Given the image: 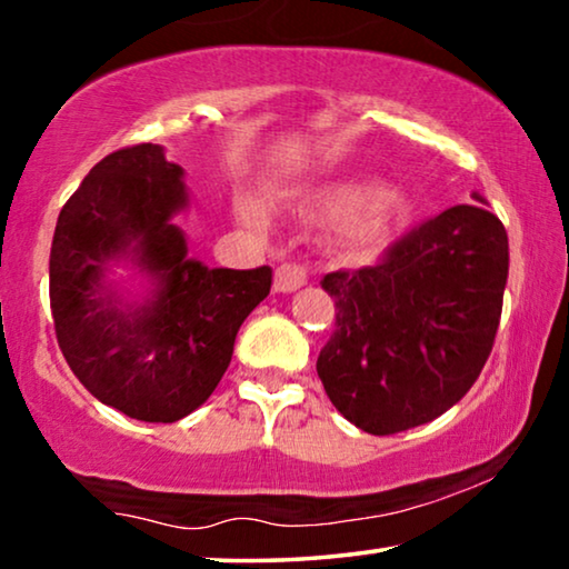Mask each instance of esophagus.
<instances>
[{
    "instance_id": "1",
    "label": "esophagus",
    "mask_w": 569,
    "mask_h": 569,
    "mask_svg": "<svg viewBox=\"0 0 569 569\" xmlns=\"http://www.w3.org/2000/svg\"><path fill=\"white\" fill-rule=\"evenodd\" d=\"M302 284H308V271L298 264H282L274 271V290L277 292H295Z\"/></svg>"
}]
</instances>
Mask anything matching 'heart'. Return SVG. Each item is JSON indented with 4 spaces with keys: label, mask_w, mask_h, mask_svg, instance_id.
Here are the masks:
<instances>
[{
    "label": "heart",
    "mask_w": 569,
    "mask_h": 569,
    "mask_svg": "<svg viewBox=\"0 0 569 569\" xmlns=\"http://www.w3.org/2000/svg\"><path fill=\"white\" fill-rule=\"evenodd\" d=\"M302 210L316 223L343 228V253L353 261L382 257L413 228L410 202L380 182H336L312 189Z\"/></svg>",
    "instance_id": "heart-1"
}]
</instances>
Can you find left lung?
<instances>
[{
	"label": "left lung",
	"instance_id": "obj_1",
	"mask_svg": "<svg viewBox=\"0 0 569 569\" xmlns=\"http://www.w3.org/2000/svg\"><path fill=\"white\" fill-rule=\"evenodd\" d=\"M477 204H455L402 236L385 259L331 271L336 328L318 377L336 410L375 436L447 413L480 377L508 282V236Z\"/></svg>",
	"mask_w": 569,
	"mask_h": 569
}]
</instances>
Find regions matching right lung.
Returning <instances> with one entry per match:
<instances>
[{
    "label": "right lung",
    "instance_id": "1",
    "mask_svg": "<svg viewBox=\"0 0 569 569\" xmlns=\"http://www.w3.org/2000/svg\"><path fill=\"white\" fill-rule=\"evenodd\" d=\"M189 208L184 169L163 146L120 148L63 204L51 246V310L79 382L128 418L174 423L226 375L238 328L267 298L271 269H210L174 223ZM128 266L147 292L111 279Z\"/></svg>",
    "mask_w": 569,
    "mask_h": 569
}]
</instances>
